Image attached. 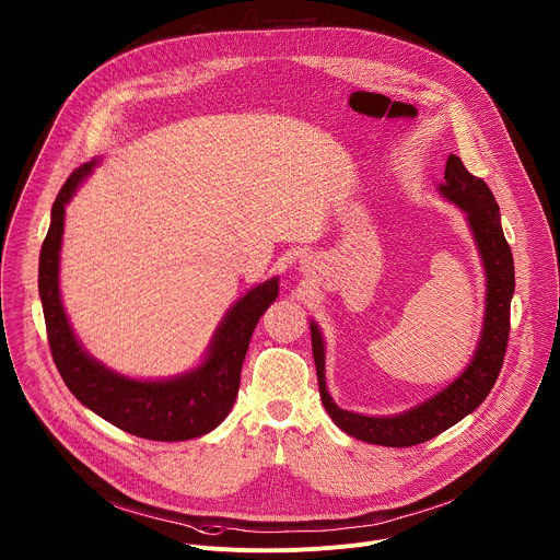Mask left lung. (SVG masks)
I'll return each instance as SVG.
<instances>
[{"label":"left lung","mask_w":560,"mask_h":560,"mask_svg":"<svg viewBox=\"0 0 560 560\" xmlns=\"http://www.w3.org/2000/svg\"><path fill=\"white\" fill-rule=\"evenodd\" d=\"M439 195L463 210L486 270V312L481 337H478L467 368L447 387L425 398L423 404L392 417H368L341 410L326 385L324 335L314 322H310L312 357L324 408L337 428L365 443L408 447L434 439L486 401L503 365L510 337V303L514 296V259L503 234L499 203L488 184L469 175L456 154L447 156Z\"/></svg>","instance_id":"left-lung-1"}]
</instances>
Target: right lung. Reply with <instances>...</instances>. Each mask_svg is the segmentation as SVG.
<instances>
[{
  "mask_svg": "<svg viewBox=\"0 0 560 560\" xmlns=\"http://www.w3.org/2000/svg\"><path fill=\"white\" fill-rule=\"evenodd\" d=\"M100 159L79 166L59 190L39 253V299L55 365L77 401L115 428L150 441H188L212 432L232 410L238 376L259 316L279 296L272 277L230 305L203 361L171 378H132L97 361L77 339L59 292V253L66 203L97 168Z\"/></svg>",
  "mask_w": 560,
  "mask_h": 560,
  "instance_id": "right-lung-1",
  "label": "right lung"
}]
</instances>
